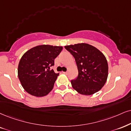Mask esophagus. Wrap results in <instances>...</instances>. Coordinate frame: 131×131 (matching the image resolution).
I'll list each match as a JSON object with an SVG mask.
<instances>
[{
  "mask_svg": "<svg viewBox=\"0 0 131 131\" xmlns=\"http://www.w3.org/2000/svg\"><path fill=\"white\" fill-rule=\"evenodd\" d=\"M62 73H63V74H64V75H67V74H68V72H62Z\"/></svg>",
  "mask_w": 131,
  "mask_h": 131,
  "instance_id": "esophagus-1",
  "label": "esophagus"
}]
</instances>
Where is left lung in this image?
<instances>
[{
  "instance_id": "obj_1",
  "label": "left lung",
  "mask_w": 131,
  "mask_h": 131,
  "mask_svg": "<svg viewBox=\"0 0 131 131\" xmlns=\"http://www.w3.org/2000/svg\"><path fill=\"white\" fill-rule=\"evenodd\" d=\"M75 58L78 77L71 81L72 87L80 94L90 95L104 86L108 76L106 58L99 50L88 43L64 47Z\"/></svg>"
}]
</instances>
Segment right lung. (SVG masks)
<instances>
[{
	"label": "right lung",
	"instance_id": "obj_1",
	"mask_svg": "<svg viewBox=\"0 0 131 131\" xmlns=\"http://www.w3.org/2000/svg\"><path fill=\"white\" fill-rule=\"evenodd\" d=\"M62 47L41 45L31 48L22 56L18 66V77L25 91L41 97L54 86L59 73L51 69Z\"/></svg>",
	"mask_w": 131,
	"mask_h": 131
}]
</instances>
